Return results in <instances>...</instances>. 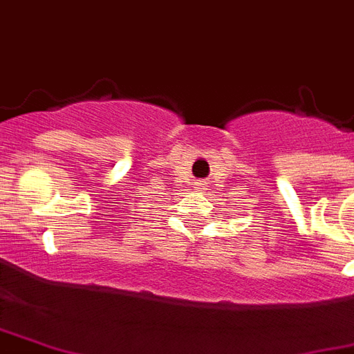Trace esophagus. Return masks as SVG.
Here are the masks:
<instances>
[{"mask_svg":"<svg viewBox=\"0 0 354 354\" xmlns=\"http://www.w3.org/2000/svg\"><path fill=\"white\" fill-rule=\"evenodd\" d=\"M196 185H198V189H204L205 187L204 182H196Z\"/></svg>","mask_w":354,"mask_h":354,"instance_id":"obj_1","label":"esophagus"}]
</instances>
